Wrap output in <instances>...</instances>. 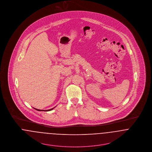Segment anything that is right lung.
I'll return each instance as SVG.
<instances>
[{
  "instance_id": "add662e5",
  "label": "right lung",
  "mask_w": 152,
  "mask_h": 152,
  "mask_svg": "<svg viewBox=\"0 0 152 152\" xmlns=\"http://www.w3.org/2000/svg\"><path fill=\"white\" fill-rule=\"evenodd\" d=\"M54 108V107H53V108H51V109H49V110H38V109H37V108H34L35 110H37V111H51V110H52Z\"/></svg>"
}]
</instances>
